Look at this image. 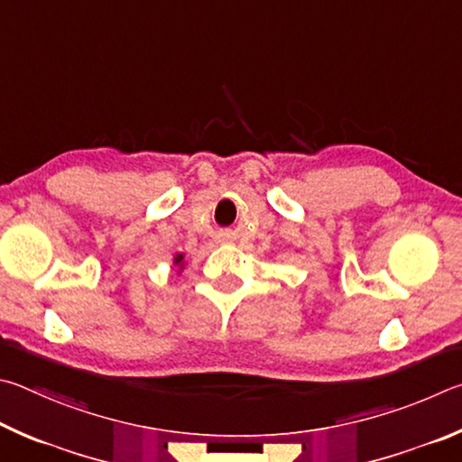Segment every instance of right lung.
I'll list each match as a JSON object with an SVG mask.
<instances>
[{
    "label": "right lung",
    "instance_id": "obj_1",
    "mask_svg": "<svg viewBox=\"0 0 462 462\" xmlns=\"http://www.w3.org/2000/svg\"><path fill=\"white\" fill-rule=\"evenodd\" d=\"M182 260H184V255H182V254H178V255L174 257V263L178 265V268H182Z\"/></svg>",
    "mask_w": 462,
    "mask_h": 462
}]
</instances>
